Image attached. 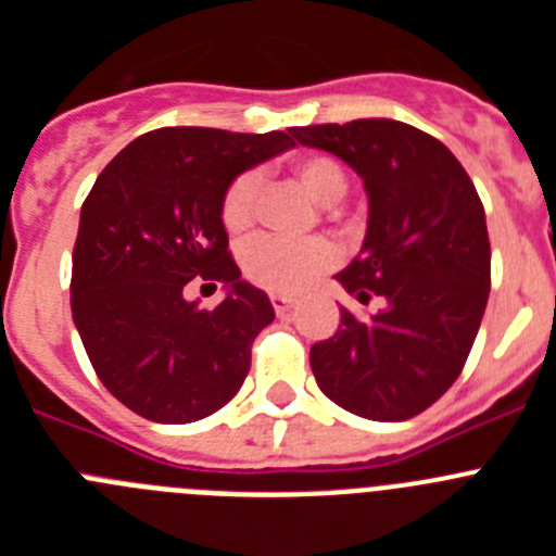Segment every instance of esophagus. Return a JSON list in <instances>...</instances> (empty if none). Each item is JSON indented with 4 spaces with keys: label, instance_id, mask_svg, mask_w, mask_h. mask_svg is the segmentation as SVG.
<instances>
[{
    "label": "esophagus",
    "instance_id": "34e87169",
    "mask_svg": "<svg viewBox=\"0 0 556 556\" xmlns=\"http://www.w3.org/2000/svg\"><path fill=\"white\" fill-rule=\"evenodd\" d=\"M269 301H273V308H275V314H287V312H292L294 308V298H289V294H269Z\"/></svg>",
    "mask_w": 556,
    "mask_h": 556
}]
</instances>
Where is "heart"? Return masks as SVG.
I'll return each mask as SVG.
<instances>
[{"label": "heart", "instance_id": "obj_1", "mask_svg": "<svg viewBox=\"0 0 556 556\" xmlns=\"http://www.w3.org/2000/svg\"><path fill=\"white\" fill-rule=\"evenodd\" d=\"M289 175L308 191V198L328 205L331 217H339V211L331 203L345 198L348 175L337 159L323 155V152L298 155L289 164ZM255 191H258V178L250 175V172L239 175L225 191L223 205H219V219H223V228L233 239H242L253 228ZM333 262H337V248L323 236H312V239H303V242L258 239V242L244 250L242 269L248 275V281H253L255 287L278 294H292L308 287Z\"/></svg>", "mask_w": 556, "mask_h": 556}]
</instances>
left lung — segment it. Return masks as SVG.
Masks as SVG:
<instances>
[{
  "instance_id": "obj_1",
  "label": "left lung",
  "mask_w": 556,
  "mask_h": 556,
  "mask_svg": "<svg viewBox=\"0 0 556 556\" xmlns=\"http://www.w3.org/2000/svg\"><path fill=\"white\" fill-rule=\"evenodd\" d=\"M333 152L370 198L362 253L337 275L367 320L339 308L333 337L312 345V372L333 404L367 420H409L459 378L490 294L484 205L454 152L395 119L294 127Z\"/></svg>"
}]
</instances>
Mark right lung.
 <instances>
[{
	"label": "right lung",
	"mask_w": 556,
	"mask_h": 556,
	"mask_svg": "<svg viewBox=\"0 0 556 556\" xmlns=\"http://www.w3.org/2000/svg\"><path fill=\"white\" fill-rule=\"evenodd\" d=\"M289 147L294 127H161L130 141L88 191L72 317L105 390L136 415L194 424L242 387L253 339L275 312L242 281L219 205L236 175ZM191 280L225 282L229 298L198 309L182 294Z\"/></svg>",
	"instance_id": "right-lung-1"
}]
</instances>
